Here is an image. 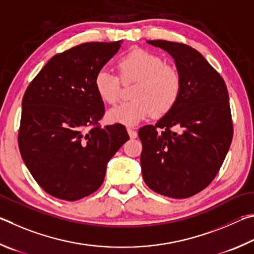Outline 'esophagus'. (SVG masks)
<instances>
[{
  "instance_id": "1",
  "label": "esophagus",
  "mask_w": 254,
  "mask_h": 254,
  "mask_svg": "<svg viewBox=\"0 0 254 254\" xmlns=\"http://www.w3.org/2000/svg\"><path fill=\"white\" fill-rule=\"evenodd\" d=\"M127 131H128V135L130 136V138H136L138 134H137V131L135 129H132V128H127Z\"/></svg>"
}]
</instances>
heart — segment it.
Wrapping results in <instances>:
<instances>
[{
  "label": "heart",
  "mask_w": 254,
  "mask_h": 254,
  "mask_svg": "<svg viewBox=\"0 0 254 254\" xmlns=\"http://www.w3.org/2000/svg\"><path fill=\"white\" fill-rule=\"evenodd\" d=\"M118 74L106 69L98 71L95 88L100 99L108 105L117 104L120 98V80L124 83L136 82L131 98L110 109L109 122L135 126L150 114L163 116L179 100L182 91V77L174 66L145 49H134L117 61Z\"/></svg>",
  "instance_id": "heart-1"
}]
</instances>
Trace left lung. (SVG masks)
I'll return each mask as SVG.
<instances>
[{
    "instance_id": "left-lung-1",
    "label": "left lung",
    "mask_w": 254,
    "mask_h": 254,
    "mask_svg": "<svg viewBox=\"0 0 254 254\" xmlns=\"http://www.w3.org/2000/svg\"><path fill=\"white\" fill-rule=\"evenodd\" d=\"M148 43L174 58L182 91L162 119L138 130L143 179L164 196L188 198L210 185L229 152L233 123L228 89L221 74L192 47L165 40Z\"/></svg>"
}]
</instances>
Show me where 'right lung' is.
<instances>
[{
    "instance_id": "1",
    "label": "right lung",
    "mask_w": 254,
    "mask_h": 254,
    "mask_svg": "<svg viewBox=\"0 0 254 254\" xmlns=\"http://www.w3.org/2000/svg\"><path fill=\"white\" fill-rule=\"evenodd\" d=\"M120 42H87L53 56L22 99L17 143L31 175L51 196L77 201L100 188L107 163L129 139L120 124L101 127L95 77Z\"/></svg>"
}]
</instances>
